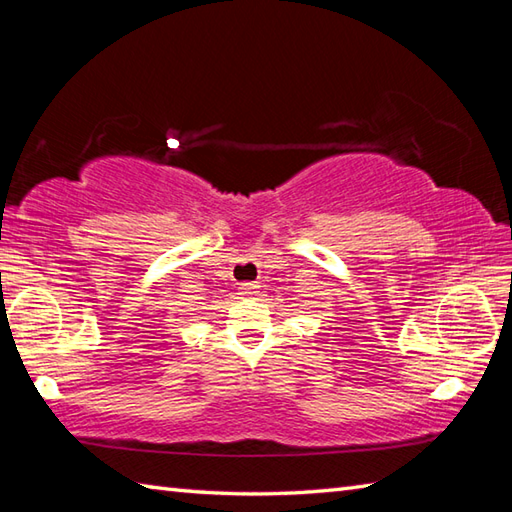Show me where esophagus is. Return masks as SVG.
Returning <instances> with one entry per match:
<instances>
[{"label": "esophagus", "mask_w": 512, "mask_h": 512, "mask_svg": "<svg viewBox=\"0 0 512 512\" xmlns=\"http://www.w3.org/2000/svg\"><path fill=\"white\" fill-rule=\"evenodd\" d=\"M257 292H259L257 284H242V286H239V295H242V297H255Z\"/></svg>", "instance_id": "obj_1"}]
</instances>
